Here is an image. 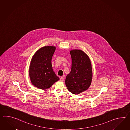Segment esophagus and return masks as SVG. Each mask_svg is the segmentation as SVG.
I'll list each match as a JSON object with an SVG mask.
<instances>
[{
  "label": "esophagus",
  "instance_id": "1",
  "mask_svg": "<svg viewBox=\"0 0 130 130\" xmlns=\"http://www.w3.org/2000/svg\"><path fill=\"white\" fill-rule=\"evenodd\" d=\"M60 80H61V81H64V78L63 77H61V78H60Z\"/></svg>",
  "mask_w": 130,
  "mask_h": 130
}]
</instances>
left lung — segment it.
Masks as SVG:
<instances>
[{
  "mask_svg": "<svg viewBox=\"0 0 130 130\" xmlns=\"http://www.w3.org/2000/svg\"><path fill=\"white\" fill-rule=\"evenodd\" d=\"M70 53L71 69L67 75L65 84L69 91L76 95L90 87L92 79V66L89 56L82 50L74 49Z\"/></svg>",
  "mask_w": 130,
  "mask_h": 130,
  "instance_id": "1",
  "label": "left lung"
}]
</instances>
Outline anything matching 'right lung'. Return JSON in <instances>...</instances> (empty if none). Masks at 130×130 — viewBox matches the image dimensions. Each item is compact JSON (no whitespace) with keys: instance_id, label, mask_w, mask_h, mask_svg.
Masks as SVG:
<instances>
[{"instance_id":"1","label":"right lung","mask_w":130,"mask_h":130,"mask_svg":"<svg viewBox=\"0 0 130 130\" xmlns=\"http://www.w3.org/2000/svg\"><path fill=\"white\" fill-rule=\"evenodd\" d=\"M56 47L45 46L33 55L29 67V76L32 84L41 90H46L59 78L52 69L51 60Z\"/></svg>"}]
</instances>
